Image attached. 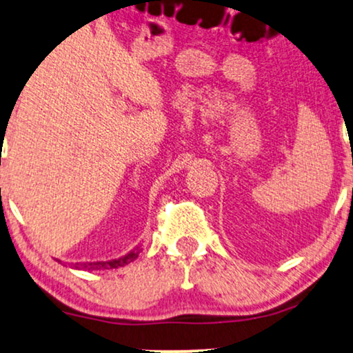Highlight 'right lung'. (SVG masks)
Returning <instances> with one entry per match:
<instances>
[{"label": "right lung", "instance_id": "1", "mask_svg": "<svg viewBox=\"0 0 353 353\" xmlns=\"http://www.w3.org/2000/svg\"><path fill=\"white\" fill-rule=\"evenodd\" d=\"M137 256H139V251H132L128 252L127 256L119 259H112V261H97V263H81L76 264V269H85V271H99V269H115V268H122L125 264L132 263Z\"/></svg>", "mask_w": 353, "mask_h": 353}]
</instances>
